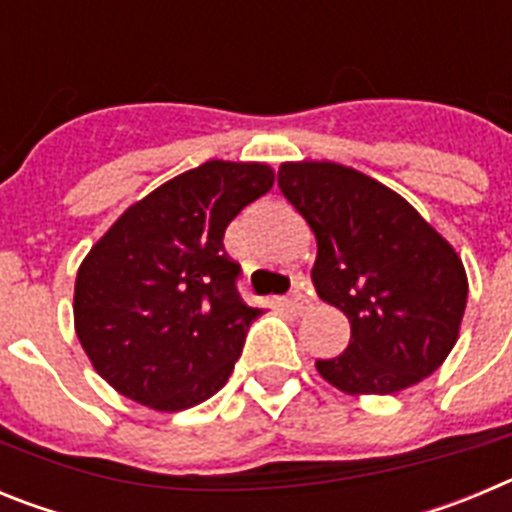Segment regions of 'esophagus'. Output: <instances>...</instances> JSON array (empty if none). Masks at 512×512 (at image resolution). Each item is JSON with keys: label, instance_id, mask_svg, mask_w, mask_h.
<instances>
[{"label": "esophagus", "instance_id": "34e87169", "mask_svg": "<svg viewBox=\"0 0 512 512\" xmlns=\"http://www.w3.org/2000/svg\"><path fill=\"white\" fill-rule=\"evenodd\" d=\"M287 307L295 312V315H302V312L310 307V297L302 295V292H292V295L287 297Z\"/></svg>", "mask_w": 512, "mask_h": 512}]
</instances>
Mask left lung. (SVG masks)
<instances>
[{
  "mask_svg": "<svg viewBox=\"0 0 512 512\" xmlns=\"http://www.w3.org/2000/svg\"><path fill=\"white\" fill-rule=\"evenodd\" d=\"M279 189L318 241L312 284L351 323L343 354L315 361L346 395H392L451 354L467 307V271L405 197L333 161H287Z\"/></svg>",
  "mask_w": 512,
  "mask_h": 512,
  "instance_id": "left-lung-1",
  "label": "left lung"
}]
</instances>
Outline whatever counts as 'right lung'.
Segmentation results:
<instances>
[{"instance_id": "1", "label": "right lung", "mask_w": 512, "mask_h": 512, "mask_svg": "<svg viewBox=\"0 0 512 512\" xmlns=\"http://www.w3.org/2000/svg\"><path fill=\"white\" fill-rule=\"evenodd\" d=\"M271 187L269 164L212 158L133 202L94 243L76 271L74 328L120 395L176 413L228 382L261 310L238 295L223 235Z\"/></svg>"}]
</instances>
